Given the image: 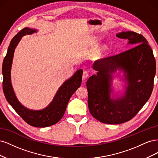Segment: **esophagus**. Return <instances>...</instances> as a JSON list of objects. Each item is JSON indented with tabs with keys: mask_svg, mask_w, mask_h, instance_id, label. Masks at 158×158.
<instances>
[{
	"mask_svg": "<svg viewBox=\"0 0 158 158\" xmlns=\"http://www.w3.org/2000/svg\"><path fill=\"white\" fill-rule=\"evenodd\" d=\"M88 72L87 70H84V73H83V74H82V78L84 80H85L88 77Z\"/></svg>",
	"mask_w": 158,
	"mask_h": 158,
	"instance_id": "34e87169",
	"label": "esophagus"
}]
</instances>
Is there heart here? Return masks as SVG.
<instances>
[{
    "label": "heart",
    "mask_w": 158,
    "mask_h": 158,
    "mask_svg": "<svg viewBox=\"0 0 158 158\" xmlns=\"http://www.w3.org/2000/svg\"><path fill=\"white\" fill-rule=\"evenodd\" d=\"M106 49V47H103V51H105Z\"/></svg>",
    "instance_id": "obj_1"
}]
</instances>
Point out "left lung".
<instances>
[{
    "label": "left lung",
    "instance_id": "1",
    "mask_svg": "<svg viewBox=\"0 0 158 158\" xmlns=\"http://www.w3.org/2000/svg\"><path fill=\"white\" fill-rule=\"evenodd\" d=\"M116 36L127 40L131 49L95 61L98 73L86 82L91 114L103 123L116 125L130 121L149 99L154 88L156 59L145 37L134 31H123ZM117 68L125 73L127 85L121 97L110 98L112 72Z\"/></svg>",
    "mask_w": 158,
    "mask_h": 158
}]
</instances>
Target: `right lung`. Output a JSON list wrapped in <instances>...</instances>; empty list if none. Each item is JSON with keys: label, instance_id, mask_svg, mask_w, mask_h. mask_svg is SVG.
<instances>
[{"label": "right lung", "instance_id": "obj_1", "mask_svg": "<svg viewBox=\"0 0 158 158\" xmlns=\"http://www.w3.org/2000/svg\"><path fill=\"white\" fill-rule=\"evenodd\" d=\"M37 31V30L25 27L11 40L2 63V88L7 102L23 120L31 126L43 128L55 125L63 117L70 98L82 83L83 70H78L71 78L66 80L57 91L52 101L45 109L31 110L22 106L16 96L11 83L10 70L14 52L22 37Z\"/></svg>", "mask_w": 158, "mask_h": 158}]
</instances>
